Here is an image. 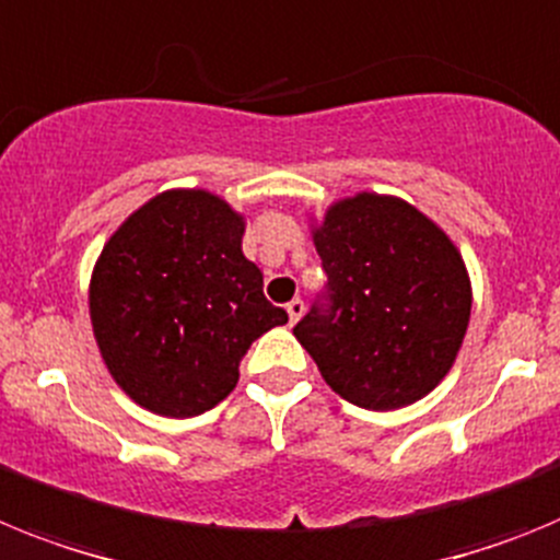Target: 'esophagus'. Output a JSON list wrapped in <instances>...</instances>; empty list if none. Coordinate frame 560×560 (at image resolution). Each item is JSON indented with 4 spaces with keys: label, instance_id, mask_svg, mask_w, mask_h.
<instances>
[{
    "label": "esophagus",
    "instance_id": "obj_1",
    "mask_svg": "<svg viewBox=\"0 0 560 560\" xmlns=\"http://www.w3.org/2000/svg\"><path fill=\"white\" fill-rule=\"evenodd\" d=\"M287 315H290V324H295V320L304 315V301H301V299L290 301V304H287Z\"/></svg>",
    "mask_w": 560,
    "mask_h": 560
}]
</instances>
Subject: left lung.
<instances>
[{"label": "left lung", "instance_id": "obj_1", "mask_svg": "<svg viewBox=\"0 0 560 560\" xmlns=\"http://www.w3.org/2000/svg\"><path fill=\"white\" fill-rule=\"evenodd\" d=\"M327 284L293 327L343 400L392 411L448 374L470 318L454 242L395 197L335 202L315 231Z\"/></svg>", "mask_w": 560, "mask_h": 560}]
</instances>
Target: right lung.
Segmentation results:
<instances>
[{"label": "right lung", "mask_w": 560, "mask_h": 560, "mask_svg": "<svg viewBox=\"0 0 560 560\" xmlns=\"http://www.w3.org/2000/svg\"><path fill=\"white\" fill-rule=\"evenodd\" d=\"M245 222L208 191H165L101 253L90 315L106 369L154 415L197 417L225 400L240 363L287 324L242 253Z\"/></svg>", "instance_id": "1"}]
</instances>
